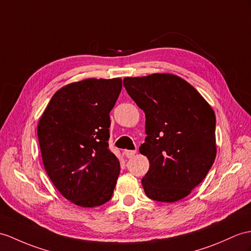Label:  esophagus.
Wrapping results in <instances>:
<instances>
[{"label": "esophagus", "mask_w": 251, "mask_h": 251, "mask_svg": "<svg viewBox=\"0 0 251 251\" xmlns=\"http://www.w3.org/2000/svg\"><path fill=\"white\" fill-rule=\"evenodd\" d=\"M124 154L126 155V157L131 158V157H133L134 155L136 154V150H125Z\"/></svg>", "instance_id": "1"}]
</instances>
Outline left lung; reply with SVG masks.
I'll use <instances>...</instances> for the list:
<instances>
[{
    "label": "left lung",
    "instance_id": "obj_1",
    "mask_svg": "<svg viewBox=\"0 0 251 251\" xmlns=\"http://www.w3.org/2000/svg\"><path fill=\"white\" fill-rule=\"evenodd\" d=\"M146 116L139 152L150 167L142 180L149 198L176 202L200 184L216 157L215 113L191 84L172 73L125 77Z\"/></svg>",
    "mask_w": 251,
    "mask_h": 251
}]
</instances>
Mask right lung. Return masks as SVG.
<instances>
[{
  "label": "right lung",
  "mask_w": 251,
  "mask_h": 251,
  "mask_svg": "<svg viewBox=\"0 0 251 251\" xmlns=\"http://www.w3.org/2000/svg\"><path fill=\"white\" fill-rule=\"evenodd\" d=\"M121 87L120 77L65 85L38 121L46 172L58 192L75 205L95 207L112 198L120 163L108 149L109 112Z\"/></svg>",
  "instance_id": "obj_1"
}]
</instances>
